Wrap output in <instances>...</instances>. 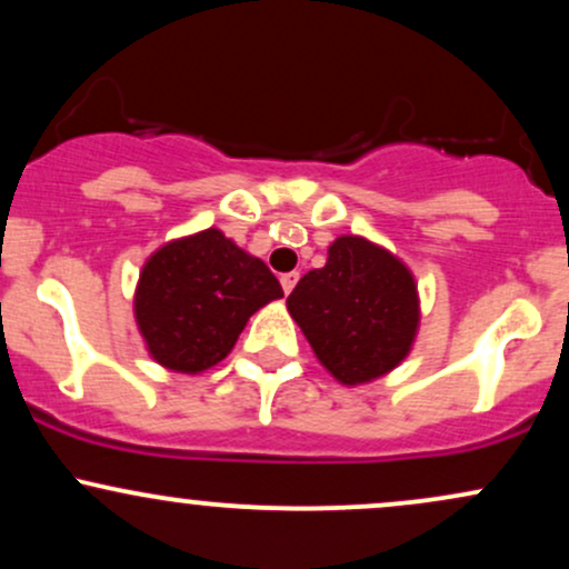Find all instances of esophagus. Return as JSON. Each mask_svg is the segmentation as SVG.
Returning <instances> with one entry per match:
<instances>
[{
	"label": "esophagus",
	"mask_w": 569,
	"mask_h": 569,
	"mask_svg": "<svg viewBox=\"0 0 569 569\" xmlns=\"http://www.w3.org/2000/svg\"><path fill=\"white\" fill-rule=\"evenodd\" d=\"M299 280V272H286V276H280V286H283V293H291L293 286H297Z\"/></svg>",
	"instance_id": "esophagus-1"
}]
</instances>
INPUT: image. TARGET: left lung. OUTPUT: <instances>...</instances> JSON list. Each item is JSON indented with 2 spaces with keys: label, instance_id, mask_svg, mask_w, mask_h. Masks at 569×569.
Wrapping results in <instances>:
<instances>
[{
  "label": "left lung",
  "instance_id": "obj_1",
  "mask_svg": "<svg viewBox=\"0 0 569 569\" xmlns=\"http://www.w3.org/2000/svg\"><path fill=\"white\" fill-rule=\"evenodd\" d=\"M286 307L321 367L348 388L390 375L420 329L415 276L363 234H339L326 264L299 280Z\"/></svg>",
  "mask_w": 569,
  "mask_h": 569
}]
</instances>
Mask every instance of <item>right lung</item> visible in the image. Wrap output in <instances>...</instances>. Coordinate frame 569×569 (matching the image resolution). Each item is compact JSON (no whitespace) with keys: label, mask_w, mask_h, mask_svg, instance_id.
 I'll return each instance as SVG.
<instances>
[{"label":"right lung","mask_w":569,"mask_h":569,"mask_svg":"<svg viewBox=\"0 0 569 569\" xmlns=\"http://www.w3.org/2000/svg\"><path fill=\"white\" fill-rule=\"evenodd\" d=\"M283 297L259 257L217 227L168 240L139 272L133 318L149 358L200 375L230 356L248 318Z\"/></svg>","instance_id":"obj_1"}]
</instances>
